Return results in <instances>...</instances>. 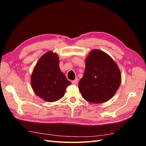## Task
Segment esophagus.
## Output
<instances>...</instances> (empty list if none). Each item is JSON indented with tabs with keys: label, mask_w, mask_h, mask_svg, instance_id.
<instances>
[{
	"label": "esophagus",
	"mask_w": 146,
	"mask_h": 146,
	"mask_svg": "<svg viewBox=\"0 0 146 146\" xmlns=\"http://www.w3.org/2000/svg\"><path fill=\"white\" fill-rule=\"evenodd\" d=\"M78 78H76V79H75L74 80L72 81V83L73 84V85H77V83H78Z\"/></svg>",
	"instance_id": "esophagus-1"
}]
</instances>
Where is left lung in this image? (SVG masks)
Segmentation results:
<instances>
[{"label":"left lung","mask_w":146,"mask_h":146,"mask_svg":"<svg viewBox=\"0 0 146 146\" xmlns=\"http://www.w3.org/2000/svg\"><path fill=\"white\" fill-rule=\"evenodd\" d=\"M85 66L78 83L83 98L93 104L111 99L121 83V74L116 63L107 53L94 49L87 56Z\"/></svg>","instance_id":"1"}]
</instances>
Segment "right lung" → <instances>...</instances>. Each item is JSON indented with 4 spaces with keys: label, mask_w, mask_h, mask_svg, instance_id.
Listing matches in <instances>:
<instances>
[{
    "label": "right lung",
    "mask_w": 146,
    "mask_h": 146,
    "mask_svg": "<svg viewBox=\"0 0 146 146\" xmlns=\"http://www.w3.org/2000/svg\"><path fill=\"white\" fill-rule=\"evenodd\" d=\"M59 58L48 51L39 59L31 76V85L38 97L48 102L60 100L71 83L61 71Z\"/></svg>",
    "instance_id": "right-lung-1"
}]
</instances>
